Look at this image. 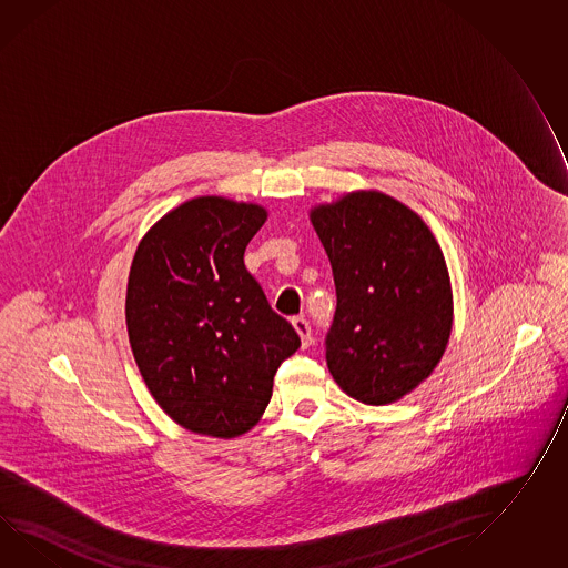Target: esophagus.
Instances as JSON below:
<instances>
[{
    "mask_svg": "<svg viewBox=\"0 0 568 568\" xmlns=\"http://www.w3.org/2000/svg\"><path fill=\"white\" fill-rule=\"evenodd\" d=\"M291 324H293V328L300 334L302 345H312V328H310V322H307L304 316H295V318L291 320Z\"/></svg>",
    "mask_w": 568,
    "mask_h": 568,
    "instance_id": "esophagus-1",
    "label": "esophagus"
}]
</instances>
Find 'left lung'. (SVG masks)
<instances>
[{
	"instance_id": "1",
	"label": "left lung",
	"mask_w": 568,
	"mask_h": 568,
	"mask_svg": "<svg viewBox=\"0 0 568 568\" xmlns=\"http://www.w3.org/2000/svg\"><path fill=\"white\" fill-rule=\"evenodd\" d=\"M310 220L336 287L326 334L334 382L363 404L400 400L437 367L452 334V285L435 235L377 191L345 194Z\"/></svg>"
}]
</instances>
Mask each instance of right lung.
<instances>
[{"instance_id": "1", "label": "right lung", "mask_w": 568, "mask_h": 568, "mask_svg": "<svg viewBox=\"0 0 568 568\" xmlns=\"http://www.w3.org/2000/svg\"><path fill=\"white\" fill-rule=\"evenodd\" d=\"M266 211L196 196L143 235L126 285V331L153 398L184 429H252L300 336L244 264Z\"/></svg>"}]
</instances>
